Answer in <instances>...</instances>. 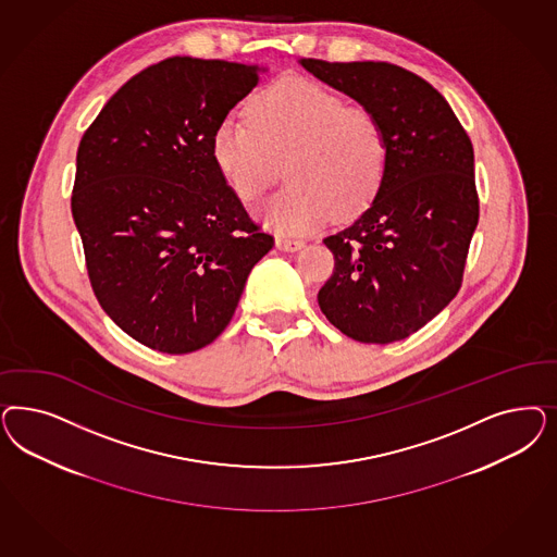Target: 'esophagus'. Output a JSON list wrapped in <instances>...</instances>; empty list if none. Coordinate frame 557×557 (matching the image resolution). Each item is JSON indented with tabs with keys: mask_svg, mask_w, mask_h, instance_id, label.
I'll return each instance as SVG.
<instances>
[{
	"mask_svg": "<svg viewBox=\"0 0 557 557\" xmlns=\"http://www.w3.org/2000/svg\"><path fill=\"white\" fill-rule=\"evenodd\" d=\"M276 248L283 251H297L304 248V242L290 237H276Z\"/></svg>",
	"mask_w": 557,
	"mask_h": 557,
	"instance_id": "obj_1",
	"label": "esophagus"
}]
</instances>
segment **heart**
Returning <instances> with one entry per match:
<instances>
[{
	"label": "heart",
	"mask_w": 557,
	"mask_h": 557,
	"mask_svg": "<svg viewBox=\"0 0 557 557\" xmlns=\"http://www.w3.org/2000/svg\"><path fill=\"white\" fill-rule=\"evenodd\" d=\"M213 158L244 202L269 188L285 160L287 186L256 215L278 234L301 235L322 227L334 211L357 213L377 195L389 165V139L371 108L346 104L315 82L287 77L258 91L248 116L219 121Z\"/></svg>",
	"instance_id": "b5f03b06"
}]
</instances>
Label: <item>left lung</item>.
<instances>
[{"label": "left lung", "mask_w": 557, "mask_h": 557, "mask_svg": "<svg viewBox=\"0 0 557 557\" xmlns=\"http://www.w3.org/2000/svg\"><path fill=\"white\" fill-rule=\"evenodd\" d=\"M299 63L377 112L389 139L377 195L348 227L323 239L334 272L318 304L352 341H404L461 288L480 219L473 145L449 102L416 73L383 61Z\"/></svg>", "instance_id": "1"}]
</instances>
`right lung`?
I'll return each instance as SVG.
<instances>
[{
  "mask_svg": "<svg viewBox=\"0 0 557 557\" xmlns=\"http://www.w3.org/2000/svg\"><path fill=\"white\" fill-rule=\"evenodd\" d=\"M258 65L170 57L131 77L77 147L72 213L94 295L131 338L186 355L234 318L264 234L213 158Z\"/></svg>",
  "mask_w": 557,
  "mask_h": 557,
  "instance_id": "add662e5",
  "label": "right lung"
}]
</instances>
